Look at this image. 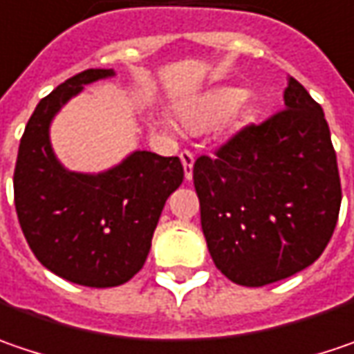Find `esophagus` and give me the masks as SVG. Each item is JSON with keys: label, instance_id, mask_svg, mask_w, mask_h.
Listing matches in <instances>:
<instances>
[{"label": "esophagus", "instance_id": "obj_1", "mask_svg": "<svg viewBox=\"0 0 354 354\" xmlns=\"http://www.w3.org/2000/svg\"><path fill=\"white\" fill-rule=\"evenodd\" d=\"M180 160L184 164V176L186 180H192V166H194V154L188 152V150H182L180 152Z\"/></svg>", "mask_w": 354, "mask_h": 354}]
</instances>
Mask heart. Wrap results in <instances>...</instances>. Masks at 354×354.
<instances>
[{
  "instance_id": "heart-1",
  "label": "heart",
  "mask_w": 354,
  "mask_h": 354,
  "mask_svg": "<svg viewBox=\"0 0 354 354\" xmlns=\"http://www.w3.org/2000/svg\"><path fill=\"white\" fill-rule=\"evenodd\" d=\"M246 97V92L240 88H218L206 95H202L192 110H188L186 122L192 128H202L208 124H214L228 114H232L240 106V102Z\"/></svg>"
}]
</instances>
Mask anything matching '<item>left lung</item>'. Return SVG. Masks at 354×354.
Returning a JSON list of instances; mask_svg holds the SVG:
<instances>
[{
    "label": "left lung",
    "instance_id": "obj_1",
    "mask_svg": "<svg viewBox=\"0 0 354 354\" xmlns=\"http://www.w3.org/2000/svg\"><path fill=\"white\" fill-rule=\"evenodd\" d=\"M200 222L216 268L242 286L288 279L322 254L341 210V178L322 108L290 77L284 110L198 156Z\"/></svg>",
    "mask_w": 354,
    "mask_h": 354
}]
</instances>
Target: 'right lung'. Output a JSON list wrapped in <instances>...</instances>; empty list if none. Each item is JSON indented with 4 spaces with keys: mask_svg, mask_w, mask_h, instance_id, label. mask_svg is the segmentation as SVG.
<instances>
[{
    "mask_svg": "<svg viewBox=\"0 0 354 354\" xmlns=\"http://www.w3.org/2000/svg\"><path fill=\"white\" fill-rule=\"evenodd\" d=\"M114 75L86 70L46 95L30 118L13 170L19 226L35 259L66 281L110 288L148 259L168 196L184 180L178 156L138 150L104 174L68 172L53 156L50 122L86 84Z\"/></svg>",
    "mask_w": 354,
    "mask_h": 354,
    "instance_id": "obj_1",
    "label": "right lung"
}]
</instances>
